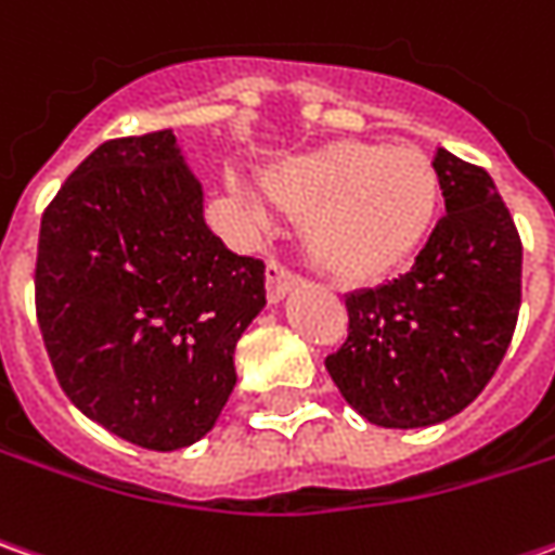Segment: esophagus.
Wrapping results in <instances>:
<instances>
[{
	"mask_svg": "<svg viewBox=\"0 0 555 555\" xmlns=\"http://www.w3.org/2000/svg\"><path fill=\"white\" fill-rule=\"evenodd\" d=\"M295 285H297L295 270H288L282 260L270 258V263H267V297L276 304V300H282V297L288 295Z\"/></svg>",
	"mask_w": 555,
	"mask_h": 555,
	"instance_id": "obj_1",
	"label": "esophagus"
}]
</instances>
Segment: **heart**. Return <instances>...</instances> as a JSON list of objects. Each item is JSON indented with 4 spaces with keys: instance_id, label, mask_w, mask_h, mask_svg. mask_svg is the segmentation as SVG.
<instances>
[{
    "instance_id": "b5f03b06",
    "label": "heart",
    "mask_w": 555,
    "mask_h": 555,
    "mask_svg": "<svg viewBox=\"0 0 555 555\" xmlns=\"http://www.w3.org/2000/svg\"><path fill=\"white\" fill-rule=\"evenodd\" d=\"M263 193L304 220L307 255L325 276L372 285L430 236L439 171L417 146L335 141L270 168Z\"/></svg>"
}]
</instances>
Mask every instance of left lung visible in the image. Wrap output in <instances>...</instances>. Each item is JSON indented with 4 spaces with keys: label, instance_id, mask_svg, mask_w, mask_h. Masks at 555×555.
Listing matches in <instances>:
<instances>
[{
    "label": "left lung",
    "instance_id": "left-lung-1",
    "mask_svg": "<svg viewBox=\"0 0 555 555\" xmlns=\"http://www.w3.org/2000/svg\"><path fill=\"white\" fill-rule=\"evenodd\" d=\"M446 215L414 267L347 304L325 356L340 396L377 427L449 421L486 390L516 332L522 240L486 168L436 150Z\"/></svg>",
    "mask_w": 555,
    "mask_h": 555
}]
</instances>
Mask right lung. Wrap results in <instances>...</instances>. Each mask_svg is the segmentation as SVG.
Masks as SVG:
<instances>
[{"mask_svg":"<svg viewBox=\"0 0 555 555\" xmlns=\"http://www.w3.org/2000/svg\"><path fill=\"white\" fill-rule=\"evenodd\" d=\"M263 304V260L208 230L171 131L101 144L42 215L36 319L51 369L125 442L175 451L211 430Z\"/></svg>","mask_w":555,"mask_h":555,"instance_id":"right-lung-1","label":"right lung"}]
</instances>
